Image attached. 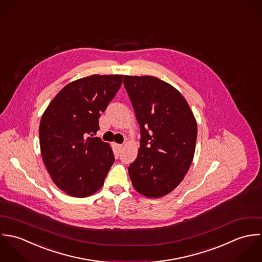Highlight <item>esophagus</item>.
I'll list each match as a JSON object with an SVG mask.
<instances>
[{
  "label": "esophagus",
  "mask_w": 262,
  "mask_h": 262,
  "mask_svg": "<svg viewBox=\"0 0 262 262\" xmlns=\"http://www.w3.org/2000/svg\"><path fill=\"white\" fill-rule=\"evenodd\" d=\"M115 146H116V148H117L119 151H120V150L123 148V146H122V145H117V144H116Z\"/></svg>",
  "instance_id": "34e87169"
}]
</instances>
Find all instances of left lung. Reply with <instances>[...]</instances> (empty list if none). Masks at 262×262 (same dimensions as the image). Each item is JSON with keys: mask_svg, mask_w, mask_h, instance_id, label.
Masks as SVG:
<instances>
[{"mask_svg": "<svg viewBox=\"0 0 262 262\" xmlns=\"http://www.w3.org/2000/svg\"><path fill=\"white\" fill-rule=\"evenodd\" d=\"M123 84L141 128L138 157L128 167L134 188L147 198L174 190L195 151L198 124L182 94L152 76H124Z\"/></svg>", "mask_w": 262, "mask_h": 262, "instance_id": "obj_1", "label": "left lung"}]
</instances>
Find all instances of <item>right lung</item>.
I'll use <instances>...</instances> for the list:
<instances>
[{"label": "right lung", "instance_id": "add662e5", "mask_svg": "<svg viewBox=\"0 0 262 262\" xmlns=\"http://www.w3.org/2000/svg\"><path fill=\"white\" fill-rule=\"evenodd\" d=\"M121 83L122 75H92L73 81L41 116L43 163L53 183L71 196L86 198L98 191L114 162L110 145L92 137Z\"/></svg>", "mask_w": 262, "mask_h": 262}]
</instances>
